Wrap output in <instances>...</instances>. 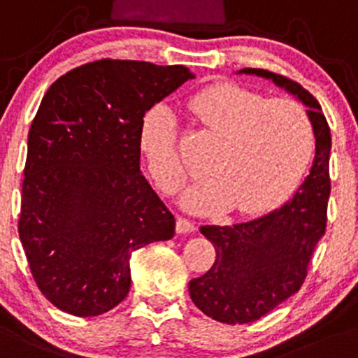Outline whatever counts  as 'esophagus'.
I'll list each match as a JSON object with an SVG mask.
<instances>
[{"instance_id":"34e87169","label":"esophagus","mask_w":358,"mask_h":358,"mask_svg":"<svg viewBox=\"0 0 358 358\" xmlns=\"http://www.w3.org/2000/svg\"><path fill=\"white\" fill-rule=\"evenodd\" d=\"M196 231V224L190 220H187V218L183 217H178L176 218V232H180V234H187V232H194Z\"/></svg>"}]
</instances>
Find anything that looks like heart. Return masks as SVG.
Returning a JSON list of instances; mask_svg holds the SVG:
<instances>
[{
    "mask_svg": "<svg viewBox=\"0 0 358 358\" xmlns=\"http://www.w3.org/2000/svg\"><path fill=\"white\" fill-rule=\"evenodd\" d=\"M189 108L218 143L208 161L210 175L182 197L187 210L217 213L232 206L257 215L296 192L315 154L313 124L299 103L267 99L239 83L220 82L192 96ZM178 140V120L168 106L145 112L140 147L164 194H175L189 176Z\"/></svg>",
    "mask_w": 358,
    "mask_h": 358,
    "instance_id": "b5f03b06",
    "label": "heart"
}]
</instances>
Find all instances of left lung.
Wrapping results in <instances>:
<instances>
[{
    "mask_svg": "<svg viewBox=\"0 0 358 358\" xmlns=\"http://www.w3.org/2000/svg\"><path fill=\"white\" fill-rule=\"evenodd\" d=\"M239 73L273 80L308 106L317 152L310 175L282 208L243 224L199 229L217 257L203 276L190 280V299L204 315L231 325L259 320L301 289L315 246L325 234L331 196V129L320 103L278 73L259 68Z\"/></svg>",
    "mask_w": 358,
    "mask_h": 358,
    "instance_id": "8db88e82",
    "label": "left lung"
}]
</instances>
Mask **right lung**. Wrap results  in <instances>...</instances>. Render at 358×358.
Segmentation results:
<instances>
[{
    "instance_id": "right-lung-1",
    "label": "right lung",
    "mask_w": 358,
    "mask_h": 358,
    "mask_svg": "<svg viewBox=\"0 0 358 358\" xmlns=\"http://www.w3.org/2000/svg\"><path fill=\"white\" fill-rule=\"evenodd\" d=\"M190 78L185 66L99 59L48 87L27 134L19 238L59 310H113L129 294L131 253L175 234V217L140 171V124Z\"/></svg>"
}]
</instances>
